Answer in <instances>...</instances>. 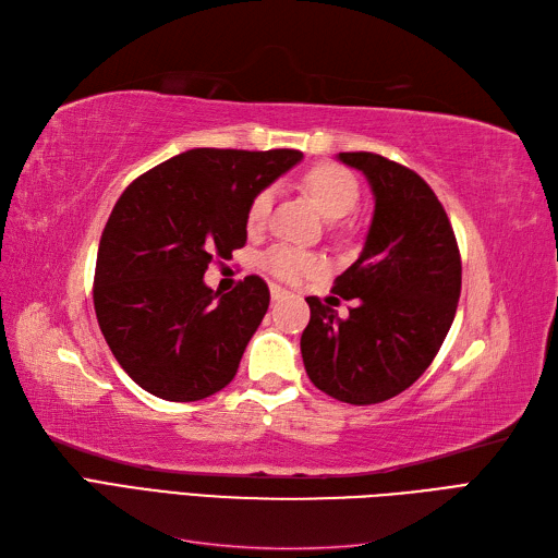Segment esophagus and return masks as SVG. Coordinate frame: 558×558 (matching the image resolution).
<instances>
[{"instance_id": "1", "label": "esophagus", "mask_w": 558, "mask_h": 558, "mask_svg": "<svg viewBox=\"0 0 558 558\" xmlns=\"http://www.w3.org/2000/svg\"><path fill=\"white\" fill-rule=\"evenodd\" d=\"M269 295H272L275 302H279V300H283L286 295H289V291L281 289V286H277V283H269Z\"/></svg>"}]
</instances>
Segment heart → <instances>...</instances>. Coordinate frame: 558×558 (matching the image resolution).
I'll return each mask as SVG.
<instances>
[{"label": "heart", "mask_w": 558, "mask_h": 558, "mask_svg": "<svg viewBox=\"0 0 558 558\" xmlns=\"http://www.w3.org/2000/svg\"><path fill=\"white\" fill-rule=\"evenodd\" d=\"M302 183H305V189L316 202L320 214L328 218H342L359 205V195H361L359 181L340 165H332V162L314 165L305 174V179H302ZM272 197H275L272 189H263L253 195L246 209L248 228H260L267 221V214L272 209ZM263 263L269 272L283 281H298L302 277L316 272L320 265L318 258L312 256V253L293 248V246L272 248Z\"/></svg>", "instance_id": "obj_1"}]
</instances>
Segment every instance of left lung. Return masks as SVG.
<instances>
[{"instance_id": "8db88e82", "label": "left lung", "mask_w": 558, "mask_h": 558, "mask_svg": "<svg viewBox=\"0 0 558 558\" xmlns=\"http://www.w3.org/2000/svg\"><path fill=\"white\" fill-rule=\"evenodd\" d=\"M365 174L375 214L359 260L332 293L353 300L349 316L307 298L302 361L320 391L375 404L410 388L440 351L461 295V256L449 218L416 172L377 154H340Z\"/></svg>"}]
</instances>
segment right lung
<instances>
[{"label":"right lung","instance_id":"obj_1","mask_svg":"<svg viewBox=\"0 0 558 558\" xmlns=\"http://www.w3.org/2000/svg\"><path fill=\"white\" fill-rule=\"evenodd\" d=\"M300 160L291 148H191L118 197L97 248L95 314L116 361L150 396L193 402L238 375L269 289L251 275L221 295L205 272L246 244L248 202Z\"/></svg>","mask_w":558,"mask_h":558}]
</instances>
